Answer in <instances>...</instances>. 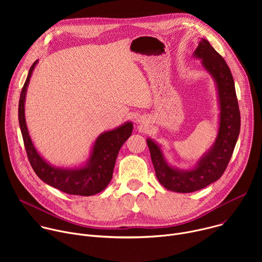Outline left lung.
Here are the masks:
<instances>
[{"label":"left lung","mask_w":262,"mask_h":262,"mask_svg":"<svg viewBox=\"0 0 262 262\" xmlns=\"http://www.w3.org/2000/svg\"><path fill=\"white\" fill-rule=\"evenodd\" d=\"M194 56L202 59L204 68L211 74L217 87L221 113L214 145L195 169L179 171L170 167L161 148L154 141L147 139L159 181L167 190L177 193H192L217 180L229 164L241 129V113L234 81L227 63L205 39L199 42Z\"/></svg>","instance_id":"1"}]
</instances>
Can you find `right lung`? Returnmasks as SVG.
I'll return each instance as SVG.
<instances>
[{
  "instance_id": "right-lung-1",
  "label": "right lung",
  "mask_w": 262,
  "mask_h": 262,
  "mask_svg": "<svg viewBox=\"0 0 262 262\" xmlns=\"http://www.w3.org/2000/svg\"><path fill=\"white\" fill-rule=\"evenodd\" d=\"M36 63L37 61L32 64L29 70L18 103V121L28 160L36 175L54 188L70 195H95L104 190L111 181L118 152L124 142L130 137L133 124L127 122L114 130L101 134L95 141L91 158L85 167L80 169H58L52 167L36 151L25 119L27 87Z\"/></svg>"
}]
</instances>
